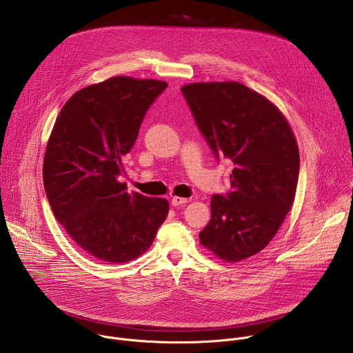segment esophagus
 <instances>
[{
	"mask_svg": "<svg viewBox=\"0 0 353 353\" xmlns=\"http://www.w3.org/2000/svg\"><path fill=\"white\" fill-rule=\"evenodd\" d=\"M188 203L187 198H183V196H173L172 198V205L173 207H180V205H185Z\"/></svg>",
	"mask_w": 353,
	"mask_h": 353,
	"instance_id": "34e87169",
	"label": "esophagus"
}]
</instances>
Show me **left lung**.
Instances as JSON below:
<instances>
[{
	"mask_svg": "<svg viewBox=\"0 0 353 353\" xmlns=\"http://www.w3.org/2000/svg\"><path fill=\"white\" fill-rule=\"evenodd\" d=\"M181 92L215 155L234 163L232 192L212 195L199 243L226 263L245 260L268 245L293 205L294 134L271 100L236 81L187 83Z\"/></svg>",
	"mask_w": 353,
	"mask_h": 353,
	"instance_id": "left-lung-1",
	"label": "left lung"
}]
</instances>
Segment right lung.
I'll list each match as a JSON object with an SVG mask.
<instances>
[{"instance_id": "1", "label": "right lung", "mask_w": 353, "mask_h": 353, "mask_svg": "<svg viewBox=\"0 0 353 353\" xmlns=\"http://www.w3.org/2000/svg\"><path fill=\"white\" fill-rule=\"evenodd\" d=\"M165 81L113 77L74 93L47 141L43 181L50 207L90 257L110 264L138 259L169 214L165 198L127 192L119 181L143 116Z\"/></svg>"}]
</instances>
